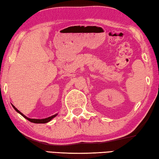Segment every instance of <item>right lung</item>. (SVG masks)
<instances>
[{
    "label": "right lung",
    "instance_id": "obj_1",
    "mask_svg": "<svg viewBox=\"0 0 159 159\" xmlns=\"http://www.w3.org/2000/svg\"><path fill=\"white\" fill-rule=\"evenodd\" d=\"M11 105H12V104H11ZM12 106H13V108H14L15 111H16V112H18L19 114H20L23 117H25V118L27 119L28 121H31V122H32V123H36V124H45V123H47V122H48V121H51V119H53L54 117H56L58 115V114H54V115H53V116H49V117H48V118H45V119H30V118H28V117L26 116L25 115H24L22 113L19 111L17 109V108L15 107L14 105H12Z\"/></svg>",
    "mask_w": 159,
    "mask_h": 159
}]
</instances>
